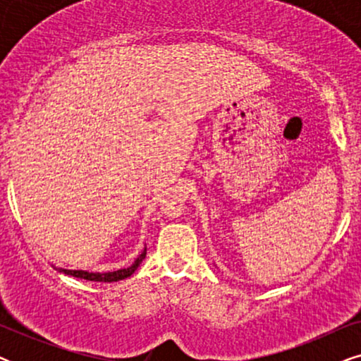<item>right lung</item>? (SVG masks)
Here are the masks:
<instances>
[{
  "label": "right lung",
  "instance_id": "1",
  "mask_svg": "<svg viewBox=\"0 0 361 361\" xmlns=\"http://www.w3.org/2000/svg\"><path fill=\"white\" fill-rule=\"evenodd\" d=\"M146 258V248L142 253L137 256L135 263H133L130 268L126 269H118L113 271V273H88V271H71V269H61L62 273L71 274L73 278H80L87 281H98V283H113V281H121L125 278H130V276L137 269V266L141 264V261Z\"/></svg>",
  "mask_w": 361,
  "mask_h": 361
}]
</instances>
